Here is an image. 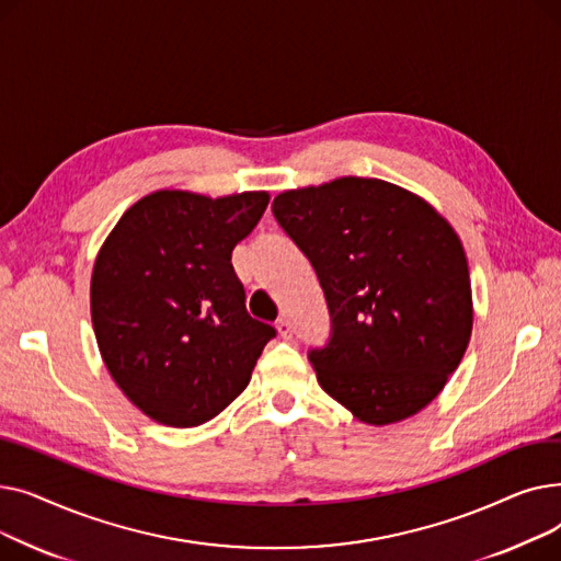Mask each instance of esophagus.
I'll use <instances>...</instances> for the list:
<instances>
[{"mask_svg":"<svg viewBox=\"0 0 561 561\" xmlns=\"http://www.w3.org/2000/svg\"><path fill=\"white\" fill-rule=\"evenodd\" d=\"M277 334H279L282 339H290V336H293V328H290L288 318H282V320H277Z\"/></svg>","mask_w":561,"mask_h":561,"instance_id":"obj_1","label":"esophagus"}]
</instances>
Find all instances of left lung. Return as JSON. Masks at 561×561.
<instances>
[{"label":"left lung","instance_id":"8db88e82","mask_svg":"<svg viewBox=\"0 0 561 561\" xmlns=\"http://www.w3.org/2000/svg\"><path fill=\"white\" fill-rule=\"evenodd\" d=\"M273 211L313 263L332 313V341L309 355L322 391L366 425L416 416L473 332L455 227L421 195L375 176L284 191Z\"/></svg>","mask_w":561,"mask_h":561}]
</instances>
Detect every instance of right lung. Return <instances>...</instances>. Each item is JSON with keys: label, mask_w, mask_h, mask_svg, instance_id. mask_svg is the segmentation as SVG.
<instances>
[{"label": "right lung", "mask_w": 561, "mask_h": 561, "mask_svg": "<svg viewBox=\"0 0 561 561\" xmlns=\"http://www.w3.org/2000/svg\"><path fill=\"white\" fill-rule=\"evenodd\" d=\"M268 191H154L102 243L91 277L100 355L127 400L168 427H197L250 385L275 330L245 309L231 250Z\"/></svg>", "instance_id": "add662e5"}]
</instances>
